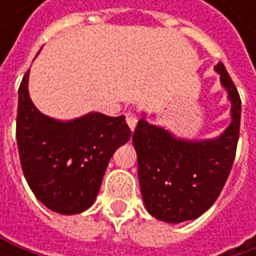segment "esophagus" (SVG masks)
<instances>
[{
  "label": "esophagus",
  "mask_w": 256,
  "mask_h": 256,
  "mask_svg": "<svg viewBox=\"0 0 256 256\" xmlns=\"http://www.w3.org/2000/svg\"><path fill=\"white\" fill-rule=\"evenodd\" d=\"M126 122H128V128L133 132V130H134V128H136V124H138V117H136L134 114L128 112V116H126Z\"/></svg>",
  "instance_id": "obj_1"
}]
</instances>
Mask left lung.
Listing matches in <instances>:
<instances>
[{
	"label": "left lung",
	"instance_id": "left-lung-1",
	"mask_svg": "<svg viewBox=\"0 0 256 256\" xmlns=\"http://www.w3.org/2000/svg\"><path fill=\"white\" fill-rule=\"evenodd\" d=\"M230 102V124L209 139L176 136L152 124L142 112L133 133L138 178L146 210L157 220L179 224L203 215L218 198L228 178L240 130L242 102L234 82L220 62L215 66Z\"/></svg>",
	"mask_w": 256,
	"mask_h": 256
}]
</instances>
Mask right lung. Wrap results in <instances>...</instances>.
Returning <instances> with one entry per match:
<instances>
[{
  "label": "right lung",
  "instance_id": "obj_1",
  "mask_svg": "<svg viewBox=\"0 0 256 256\" xmlns=\"http://www.w3.org/2000/svg\"><path fill=\"white\" fill-rule=\"evenodd\" d=\"M29 71L19 87L18 148L26 182L50 210L76 215L96 200L112 154L130 139L126 117L92 111L72 120L42 114L29 96Z\"/></svg>",
  "mask_w": 256,
  "mask_h": 256
}]
</instances>
